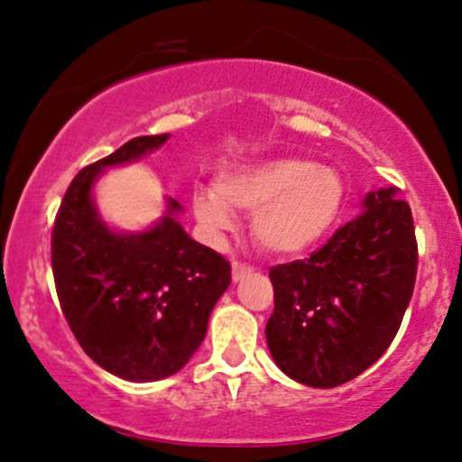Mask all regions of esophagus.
Listing matches in <instances>:
<instances>
[{
	"instance_id": "1",
	"label": "esophagus",
	"mask_w": 462,
	"mask_h": 462,
	"mask_svg": "<svg viewBox=\"0 0 462 462\" xmlns=\"http://www.w3.org/2000/svg\"><path fill=\"white\" fill-rule=\"evenodd\" d=\"M249 273H252V266L241 264V263L232 264V280H235V282H241L243 277H247Z\"/></svg>"
}]
</instances>
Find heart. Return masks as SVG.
Returning a JSON list of instances; mask_svg holds the SVG:
<instances>
[{
    "label": "heart",
    "instance_id": "obj_1",
    "mask_svg": "<svg viewBox=\"0 0 462 462\" xmlns=\"http://www.w3.org/2000/svg\"><path fill=\"white\" fill-rule=\"evenodd\" d=\"M344 199L346 189L337 171L310 159L277 157L226 171L215 189H199L193 193V215L219 236L235 227V210L254 213L252 232L260 247L297 255L331 230Z\"/></svg>",
    "mask_w": 462,
    "mask_h": 462
}]
</instances>
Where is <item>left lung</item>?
<instances>
[{
    "label": "left lung",
    "mask_w": 462,
    "mask_h": 462,
    "mask_svg": "<svg viewBox=\"0 0 462 462\" xmlns=\"http://www.w3.org/2000/svg\"><path fill=\"white\" fill-rule=\"evenodd\" d=\"M418 273L411 208L396 187L370 191L361 213L308 260L269 271L271 357L310 387H337L368 370L396 337Z\"/></svg>",
    "instance_id": "left-lung-1"
}]
</instances>
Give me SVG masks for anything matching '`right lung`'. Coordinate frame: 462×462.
Segmentation results:
<instances>
[{
  "instance_id": "right-lung-1",
  "label": "right lung",
  "mask_w": 462,
  "mask_h": 462,
  "mask_svg": "<svg viewBox=\"0 0 462 462\" xmlns=\"http://www.w3.org/2000/svg\"><path fill=\"white\" fill-rule=\"evenodd\" d=\"M170 140L143 135L72 178L51 235V263L62 312L88 357L125 381L176 374L207 337L215 303L232 282L230 263L199 245L165 215L140 232L114 230L94 204L107 168L135 163Z\"/></svg>"
}]
</instances>
